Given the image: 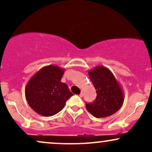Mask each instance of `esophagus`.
<instances>
[{"instance_id":"esophagus-1","label":"esophagus","mask_w":152,"mask_h":152,"mask_svg":"<svg viewBox=\"0 0 152 152\" xmlns=\"http://www.w3.org/2000/svg\"><path fill=\"white\" fill-rule=\"evenodd\" d=\"M79 96L80 97H83V92H81V93L79 94Z\"/></svg>"}]
</instances>
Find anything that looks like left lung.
Wrapping results in <instances>:
<instances>
[{"mask_svg":"<svg viewBox=\"0 0 152 152\" xmlns=\"http://www.w3.org/2000/svg\"><path fill=\"white\" fill-rule=\"evenodd\" d=\"M88 76L97 96L94 102L86 103V109L96 118L115 114L123 105L124 96L114 74L105 66H99L88 71Z\"/></svg>","mask_w":152,"mask_h":152,"instance_id":"left-lung-1","label":"left lung"}]
</instances>
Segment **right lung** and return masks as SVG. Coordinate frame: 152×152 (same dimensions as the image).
Here are the masks:
<instances>
[{"instance_id": "add662e5", "label": "right lung", "mask_w": 152, "mask_h": 152, "mask_svg": "<svg viewBox=\"0 0 152 152\" xmlns=\"http://www.w3.org/2000/svg\"><path fill=\"white\" fill-rule=\"evenodd\" d=\"M64 71L58 66H44L26 84V100L31 109L38 114L43 116L56 114L73 96L67 84L61 81Z\"/></svg>"}]
</instances>
